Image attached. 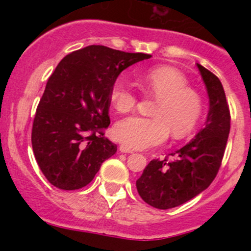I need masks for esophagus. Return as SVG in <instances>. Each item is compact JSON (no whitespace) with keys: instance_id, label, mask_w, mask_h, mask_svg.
<instances>
[{"instance_id":"obj_1","label":"esophagus","mask_w":251,"mask_h":251,"mask_svg":"<svg viewBox=\"0 0 251 251\" xmlns=\"http://www.w3.org/2000/svg\"><path fill=\"white\" fill-rule=\"evenodd\" d=\"M119 151H120L121 153H133L132 149L128 148V147L125 146V144H121V146L119 147Z\"/></svg>"}]
</instances>
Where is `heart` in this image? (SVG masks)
Masks as SVG:
<instances>
[{
	"mask_svg": "<svg viewBox=\"0 0 251 251\" xmlns=\"http://www.w3.org/2000/svg\"><path fill=\"white\" fill-rule=\"evenodd\" d=\"M144 93L156 98L153 118L130 116L118 121L113 136L132 149H146L163 143L169 133L175 138L189 135L203 111V100L187 77L168 65L151 68L138 75ZM109 100L119 113H128L137 104V95L126 78L118 77L110 86Z\"/></svg>",
	"mask_w": 251,
	"mask_h": 251,
	"instance_id": "b5f03b06",
	"label": "heart"
}]
</instances>
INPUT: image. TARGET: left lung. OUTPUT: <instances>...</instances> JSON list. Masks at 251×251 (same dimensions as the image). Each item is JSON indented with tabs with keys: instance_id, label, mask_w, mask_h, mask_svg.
Segmentation results:
<instances>
[{
	"instance_id": "1",
	"label": "left lung",
	"mask_w": 251,
	"mask_h": 251,
	"mask_svg": "<svg viewBox=\"0 0 251 251\" xmlns=\"http://www.w3.org/2000/svg\"><path fill=\"white\" fill-rule=\"evenodd\" d=\"M198 65L209 96V113L204 127L189 143L168 158L154 159L136 181L141 198L156 209H171L191 201L216 177L231 127L228 103L221 81Z\"/></svg>"
}]
</instances>
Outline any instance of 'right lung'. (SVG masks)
Instances as JSON below:
<instances>
[{
    "label": "right lung",
    "mask_w": 251,
    "mask_h": 251,
    "mask_svg": "<svg viewBox=\"0 0 251 251\" xmlns=\"http://www.w3.org/2000/svg\"><path fill=\"white\" fill-rule=\"evenodd\" d=\"M151 57L92 45L60 60L48 78L31 132L35 159L50 184L64 191L82 188L116 153V144L103 136L110 124V86L123 70Z\"/></svg>",
    "instance_id": "add662e5"
}]
</instances>
